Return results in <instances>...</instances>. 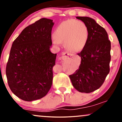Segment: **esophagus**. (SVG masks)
<instances>
[{
	"label": "esophagus",
	"mask_w": 122,
	"mask_h": 122,
	"mask_svg": "<svg viewBox=\"0 0 122 122\" xmlns=\"http://www.w3.org/2000/svg\"><path fill=\"white\" fill-rule=\"evenodd\" d=\"M72 53L70 52H63L62 53V58H66V57H71V56H72Z\"/></svg>",
	"instance_id": "34e87169"
}]
</instances>
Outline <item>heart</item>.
Masks as SVG:
<instances>
[{"label":"heart","mask_w":122,"mask_h":122,"mask_svg":"<svg viewBox=\"0 0 122 122\" xmlns=\"http://www.w3.org/2000/svg\"><path fill=\"white\" fill-rule=\"evenodd\" d=\"M89 30L82 21L71 19L61 23L54 32L53 43L59 46L64 42V46L71 51L81 50L88 40Z\"/></svg>","instance_id":"heart-1"}]
</instances>
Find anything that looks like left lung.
Returning <instances> with one entry per match:
<instances>
[{
	"mask_svg": "<svg viewBox=\"0 0 122 122\" xmlns=\"http://www.w3.org/2000/svg\"><path fill=\"white\" fill-rule=\"evenodd\" d=\"M89 30L86 44L81 52V64L74 74L69 75L73 86L81 92L89 93L97 90L104 82L110 71L111 43L104 28L87 17H76Z\"/></svg>",
	"mask_w": 122,
	"mask_h": 122,
	"instance_id": "left-lung-1",
	"label": "left lung"
}]
</instances>
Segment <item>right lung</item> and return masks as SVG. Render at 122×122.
<instances>
[{
    "label": "right lung",
    "mask_w": 122,
    "mask_h": 122,
    "mask_svg": "<svg viewBox=\"0 0 122 122\" xmlns=\"http://www.w3.org/2000/svg\"><path fill=\"white\" fill-rule=\"evenodd\" d=\"M52 21L43 18L25 27L11 47L6 67L8 85L24 101L46 96L52 84L57 55L50 50Z\"/></svg>",
    "instance_id": "obj_1"
}]
</instances>
